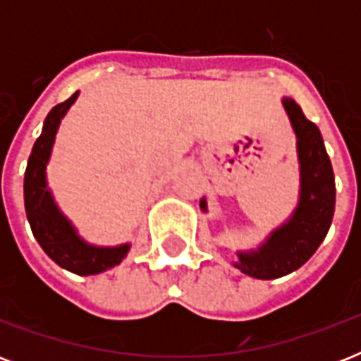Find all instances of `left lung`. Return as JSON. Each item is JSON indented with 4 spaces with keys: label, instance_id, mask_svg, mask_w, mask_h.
I'll list each match as a JSON object with an SVG mask.
<instances>
[{
    "label": "left lung",
    "instance_id": "8db88e82",
    "mask_svg": "<svg viewBox=\"0 0 361 361\" xmlns=\"http://www.w3.org/2000/svg\"><path fill=\"white\" fill-rule=\"evenodd\" d=\"M298 136L302 195L292 219L275 231L258 251L240 252L238 268L257 279H277L307 262L330 231L336 209V180L319 127L309 121L296 101L283 99ZM206 209V202H200Z\"/></svg>",
    "mask_w": 361,
    "mask_h": 361
}]
</instances>
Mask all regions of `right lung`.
I'll return each instance as SVG.
<instances>
[{"mask_svg":"<svg viewBox=\"0 0 361 361\" xmlns=\"http://www.w3.org/2000/svg\"><path fill=\"white\" fill-rule=\"evenodd\" d=\"M76 97H78V92L73 93L63 103L56 104L48 112L44 125H42V133L33 144L27 169H25L24 202L31 232L39 241V245L42 247V251L47 252L58 266L69 269L73 274L95 275L120 264L125 255L129 252V245L103 249V247L84 243L76 236L75 228L71 226L69 221L65 219L56 208L47 189V180H44V169H47L50 152H52L58 125L65 112L71 109V104L75 103Z\"/></svg>","mask_w":361,"mask_h":361,"instance_id":"right-lung-1","label":"right lung"}]
</instances>
